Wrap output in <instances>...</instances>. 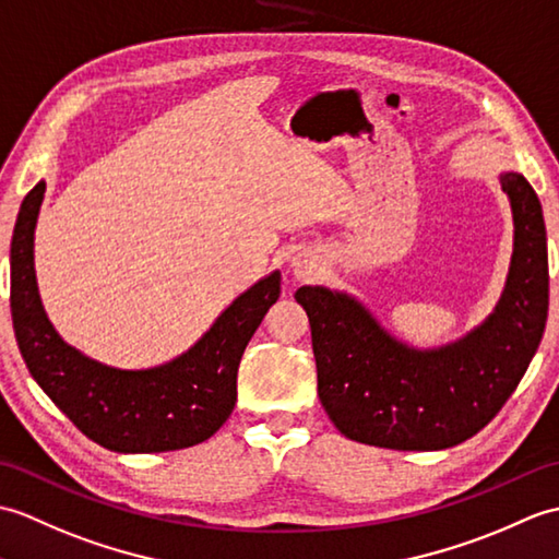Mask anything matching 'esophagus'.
I'll list each match as a JSON object with an SVG mask.
<instances>
[{
    "label": "esophagus",
    "instance_id": "esophagus-1",
    "mask_svg": "<svg viewBox=\"0 0 559 559\" xmlns=\"http://www.w3.org/2000/svg\"><path fill=\"white\" fill-rule=\"evenodd\" d=\"M294 275H296V280H308L311 277V267H308L306 263H294Z\"/></svg>",
    "mask_w": 559,
    "mask_h": 559
}]
</instances>
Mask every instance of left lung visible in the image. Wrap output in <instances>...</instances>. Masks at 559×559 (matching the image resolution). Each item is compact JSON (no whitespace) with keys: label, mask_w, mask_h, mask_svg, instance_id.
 Returning a JSON list of instances; mask_svg holds the SVG:
<instances>
[{"label":"left lung","mask_w":559,"mask_h":559,"mask_svg":"<svg viewBox=\"0 0 559 559\" xmlns=\"http://www.w3.org/2000/svg\"><path fill=\"white\" fill-rule=\"evenodd\" d=\"M500 183L514 215L510 277L495 313L464 340L416 352L346 294L296 292L311 320L318 396L342 436L388 450H448L486 428L524 378L548 318V248L531 183L516 171Z\"/></svg>","instance_id":"8db88e82"}]
</instances>
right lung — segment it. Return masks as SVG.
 I'll return each instance as SVG.
<instances>
[{"instance_id":"right-lung-1","label":"right lung","mask_w":559,"mask_h":559,"mask_svg":"<svg viewBox=\"0 0 559 559\" xmlns=\"http://www.w3.org/2000/svg\"><path fill=\"white\" fill-rule=\"evenodd\" d=\"M43 195L45 181L23 198L11 239V318L35 382L85 438L111 452H171L213 438L237 404L246 344L280 299V272L241 294L175 361L147 370L109 368L69 346L43 311L33 267Z\"/></svg>"}]
</instances>
